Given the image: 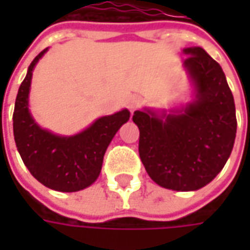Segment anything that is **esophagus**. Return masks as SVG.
Here are the masks:
<instances>
[{
    "mask_svg": "<svg viewBox=\"0 0 250 250\" xmlns=\"http://www.w3.org/2000/svg\"><path fill=\"white\" fill-rule=\"evenodd\" d=\"M142 104V97L140 96H132L128 103V107L130 111H135Z\"/></svg>",
    "mask_w": 250,
    "mask_h": 250,
    "instance_id": "esophagus-1",
    "label": "esophagus"
}]
</instances>
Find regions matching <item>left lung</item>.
<instances>
[{"mask_svg":"<svg viewBox=\"0 0 250 250\" xmlns=\"http://www.w3.org/2000/svg\"><path fill=\"white\" fill-rule=\"evenodd\" d=\"M185 66L196 84V101L184 114L157 118L135 111L139 156L150 178L172 190H196L226 166L236 135L234 96L220 63L200 47L185 48Z\"/></svg>","mask_w":250,"mask_h":250,"instance_id":"8db88e82","label":"left lung"}]
</instances>
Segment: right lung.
Wrapping results in <instances>:
<instances>
[{"instance_id": "obj_1", "label": "right lung", "mask_w": 250, "mask_h": 250, "mask_svg": "<svg viewBox=\"0 0 250 250\" xmlns=\"http://www.w3.org/2000/svg\"><path fill=\"white\" fill-rule=\"evenodd\" d=\"M47 48L34 58L19 87L14 110L15 143L24 166L44 187L60 192H76L100 175L104 153L122 124L129 120V111L103 117L90 128L71 138H61L42 129L34 122L27 97L34 65Z\"/></svg>"}]
</instances>
